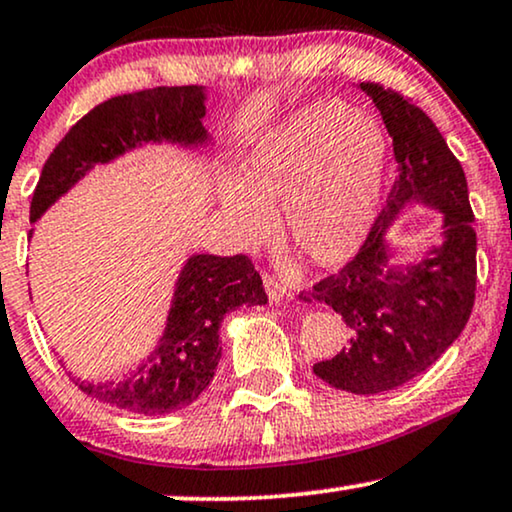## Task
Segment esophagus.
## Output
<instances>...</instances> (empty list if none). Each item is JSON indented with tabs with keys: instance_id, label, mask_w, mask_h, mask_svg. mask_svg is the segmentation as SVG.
Wrapping results in <instances>:
<instances>
[{
	"instance_id": "obj_1",
	"label": "esophagus",
	"mask_w": 512,
	"mask_h": 512,
	"mask_svg": "<svg viewBox=\"0 0 512 512\" xmlns=\"http://www.w3.org/2000/svg\"><path fill=\"white\" fill-rule=\"evenodd\" d=\"M264 288H267V295H269V300L271 302H286L288 297H290V290L283 286L281 281H278V278H274V276H269V274H264Z\"/></svg>"
}]
</instances>
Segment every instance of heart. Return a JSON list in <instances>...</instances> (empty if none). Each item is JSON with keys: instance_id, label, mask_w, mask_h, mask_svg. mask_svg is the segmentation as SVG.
<instances>
[{"instance_id": "obj_1", "label": "heart", "mask_w": 512, "mask_h": 512, "mask_svg": "<svg viewBox=\"0 0 512 512\" xmlns=\"http://www.w3.org/2000/svg\"><path fill=\"white\" fill-rule=\"evenodd\" d=\"M387 141L378 122L335 99L314 101L262 134L238 181L222 186L231 229L245 245L278 236L314 269L352 260L378 217Z\"/></svg>"}]
</instances>
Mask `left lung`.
<instances>
[{
	"instance_id": "left-lung-1",
	"label": "left lung",
	"mask_w": 512,
	"mask_h": 512,
	"mask_svg": "<svg viewBox=\"0 0 512 512\" xmlns=\"http://www.w3.org/2000/svg\"><path fill=\"white\" fill-rule=\"evenodd\" d=\"M392 137L399 174L357 257L300 300L328 304L352 338L314 373L335 390L380 394L430 368L463 333L477 286V236L468 181L439 129L406 96L361 82ZM409 202L443 212V243L411 265L390 263L384 236Z\"/></svg>"
}]
</instances>
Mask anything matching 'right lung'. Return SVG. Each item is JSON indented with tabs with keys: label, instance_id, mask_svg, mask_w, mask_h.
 I'll list each match as a JSON object with an SVG mask.
<instances>
[{
	"label": "right lung",
	"instance_id": "1",
	"mask_svg": "<svg viewBox=\"0 0 512 512\" xmlns=\"http://www.w3.org/2000/svg\"><path fill=\"white\" fill-rule=\"evenodd\" d=\"M205 87H155L113 96L92 108L58 141L32 193L35 224L94 165H106L144 144L198 148L210 144ZM32 236V231H30ZM267 304L262 278L245 255H191L179 271L170 314L144 364L120 380L73 378L84 394L129 413H170L193 404L222 359L219 326L238 307Z\"/></svg>",
	"mask_w": 512,
	"mask_h": 512
}]
</instances>
